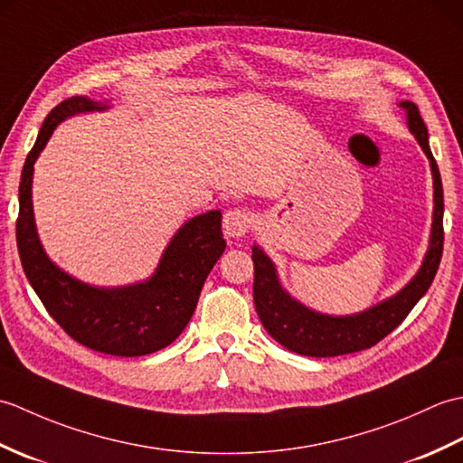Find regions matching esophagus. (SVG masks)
Segmentation results:
<instances>
[{
    "mask_svg": "<svg viewBox=\"0 0 463 463\" xmlns=\"http://www.w3.org/2000/svg\"><path fill=\"white\" fill-rule=\"evenodd\" d=\"M254 224V216L249 209H231L224 213L222 229L229 239H242Z\"/></svg>",
    "mask_w": 463,
    "mask_h": 463,
    "instance_id": "esophagus-1",
    "label": "esophagus"
}]
</instances>
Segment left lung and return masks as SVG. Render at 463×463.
<instances>
[{
	"label": "left lung",
	"mask_w": 463,
	"mask_h": 463,
	"mask_svg": "<svg viewBox=\"0 0 463 463\" xmlns=\"http://www.w3.org/2000/svg\"><path fill=\"white\" fill-rule=\"evenodd\" d=\"M400 107L408 113L410 131L416 135L421 149L428 155L431 173H434V224H431V241L426 260L416 279L394 298L356 314V317L332 318L294 302L280 288L270 259L259 247H254V308L270 336L290 352L302 354V356L328 358L372 348L373 344L386 338L392 330H396L404 322L436 277L441 252H444V189H441L439 169L428 145V129L420 109L411 101H402Z\"/></svg>",
	"instance_id": "8db88e82"
}]
</instances>
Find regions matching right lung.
<instances>
[{"label": "right lung", "mask_w": 463, "mask_h": 463, "mask_svg": "<svg viewBox=\"0 0 463 463\" xmlns=\"http://www.w3.org/2000/svg\"><path fill=\"white\" fill-rule=\"evenodd\" d=\"M103 109L87 95L67 97L55 105L39 129L19 183L15 241L25 277L45 310L69 336L111 356H145L179 336L199 302L203 284L224 250L221 211L199 214L175 234L155 277L129 288L99 290L67 277L45 257L39 244L33 209V163L65 117Z\"/></svg>", "instance_id": "obj_1"}]
</instances>
